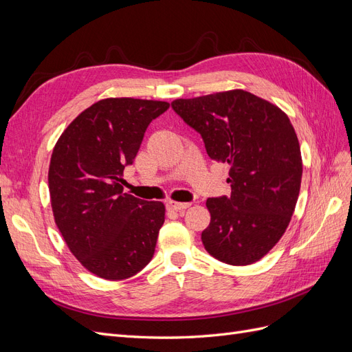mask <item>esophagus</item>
<instances>
[{"label": "esophagus", "instance_id": "obj_1", "mask_svg": "<svg viewBox=\"0 0 352 352\" xmlns=\"http://www.w3.org/2000/svg\"><path fill=\"white\" fill-rule=\"evenodd\" d=\"M167 207L168 210L173 211H182L190 207V202H177V201H167Z\"/></svg>", "mask_w": 352, "mask_h": 352}]
</instances>
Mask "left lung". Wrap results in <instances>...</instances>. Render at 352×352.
I'll return each mask as SVG.
<instances>
[{"label":"left lung","instance_id":"obj_1","mask_svg":"<svg viewBox=\"0 0 352 352\" xmlns=\"http://www.w3.org/2000/svg\"><path fill=\"white\" fill-rule=\"evenodd\" d=\"M173 110L201 133L207 154L229 164V198H208L201 239L230 265L261 260L289 226L302 177L301 148L289 117L243 89L179 98Z\"/></svg>","mask_w":352,"mask_h":352}]
</instances>
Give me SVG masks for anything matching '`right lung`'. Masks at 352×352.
I'll return each instance as SVG.
<instances>
[{
	"label": "right lung",
	"mask_w": 352,
	"mask_h": 352,
	"mask_svg": "<svg viewBox=\"0 0 352 352\" xmlns=\"http://www.w3.org/2000/svg\"><path fill=\"white\" fill-rule=\"evenodd\" d=\"M168 107L155 100H100L52 150L48 188L56 225L70 252L101 279L132 278L154 255L166 207L124 194L122 176L148 124Z\"/></svg>",
	"instance_id": "add662e5"
}]
</instances>
